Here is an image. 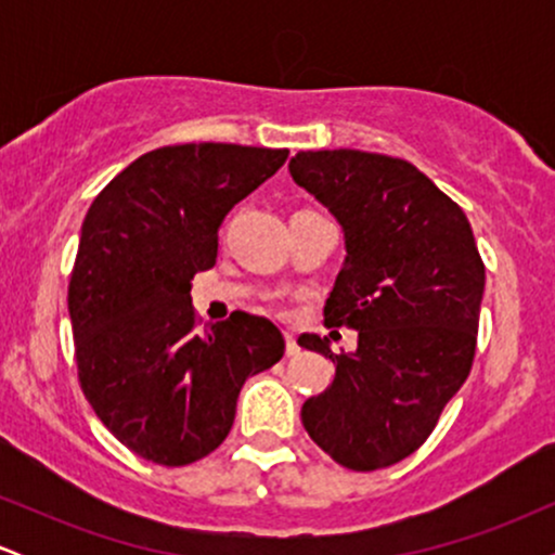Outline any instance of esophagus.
<instances>
[{"label":"esophagus","instance_id":"1","mask_svg":"<svg viewBox=\"0 0 555 555\" xmlns=\"http://www.w3.org/2000/svg\"><path fill=\"white\" fill-rule=\"evenodd\" d=\"M284 339H286V354H289V358H295V354H299V347H297L295 334H289V331H286Z\"/></svg>","mask_w":555,"mask_h":555}]
</instances>
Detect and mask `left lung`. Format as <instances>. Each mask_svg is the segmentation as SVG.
I'll return each instance as SVG.
<instances>
[{
  "label": "left lung",
  "instance_id": "1",
  "mask_svg": "<svg viewBox=\"0 0 555 555\" xmlns=\"http://www.w3.org/2000/svg\"><path fill=\"white\" fill-rule=\"evenodd\" d=\"M289 175L344 234L326 326L358 331V349L339 354L326 336H299L336 365L299 415L331 460L371 473L410 456L467 380L486 266L462 208L410 162L299 151Z\"/></svg>",
  "mask_w": 555,
  "mask_h": 555
}]
</instances>
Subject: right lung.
Wrapping results in <instances>:
<instances>
[{"instance_id": "obj_1", "label": "right lung", "mask_w": 555, "mask_h": 555, "mask_svg": "<svg viewBox=\"0 0 555 555\" xmlns=\"http://www.w3.org/2000/svg\"><path fill=\"white\" fill-rule=\"evenodd\" d=\"M286 149L184 143L143 154L95 195L69 279L86 399L143 460L182 467L219 449L240 388L284 354L269 318L195 328L193 276L216 263L219 227L286 162Z\"/></svg>"}]
</instances>
